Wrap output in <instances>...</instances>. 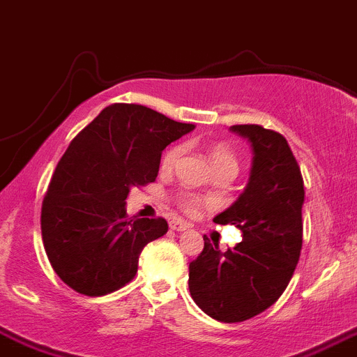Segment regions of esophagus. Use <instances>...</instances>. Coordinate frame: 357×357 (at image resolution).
<instances>
[{
  "instance_id": "34e87169",
  "label": "esophagus",
  "mask_w": 357,
  "mask_h": 357,
  "mask_svg": "<svg viewBox=\"0 0 357 357\" xmlns=\"http://www.w3.org/2000/svg\"><path fill=\"white\" fill-rule=\"evenodd\" d=\"M190 225L186 224V222H183V220H172L171 222V229L172 231H178V232H181V231H186V229H188Z\"/></svg>"
}]
</instances>
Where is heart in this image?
<instances>
[{"label":"heart","instance_id":"1","mask_svg":"<svg viewBox=\"0 0 357 357\" xmlns=\"http://www.w3.org/2000/svg\"><path fill=\"white\" fill-rule=\"evenodd\" d=\"M183 153H185V146L183 144L171 146L167 151L163 153L162 162H160L162 171H174L176 165H178L179 160H181ZM208 153L218 174H222V172H231V174L236 176V172H238L239 169V160L231 144H227V142L224 141H216L209 146ZM208 204V199L201 197V195L197 194H192V192H181V194L178 195V206L186 213V215H197V213Z\"/></svg>","mask_w":357,"mask_h":357}]
</instances>
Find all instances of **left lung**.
<instances>
[{
    "mask_svg": "<svg viewBox=\"0 0 357 357\" xmlns=\"http://www.w3.org/2000/svg\"><path fill=\"white\" fill-rule=\"evenodd\" d=\"M254 149L250 181L241 197L215 218L234 225L243 241L227 252L204 236V248L188 268L190 294L220 322L255 317L284 294L303 246V176L282 133L261 125H234Z\"/></svg>",
    "mask_w": 357,
    "mask_h": 357,
    "instance_id": "obj_1",
    "label": "left lung"
}]
</instances>
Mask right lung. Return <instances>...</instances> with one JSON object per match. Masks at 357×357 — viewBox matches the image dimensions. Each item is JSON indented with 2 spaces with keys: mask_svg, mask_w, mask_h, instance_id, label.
Masks as SVG:
<instances>
[{
  "mask_svg": "<svg viewBox=\"0 0 357 357\" xmlns=\"http://www.w3.org/2000/svg\"><path fill=\"white\" fill-rule=\"evenodd\" d=\"M137 103H112L73 137L42 201V241L56 275L79 294L105 296L132 282L139 255L167 220L128 218L130 188L156 179L162 151L192 132Z\"/></svg>",
  "mask_w": 357,
  "mask_h": 357,
  "instance_id": "right-lung-1",
  "label": "right lung"
}]
</instances>
